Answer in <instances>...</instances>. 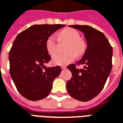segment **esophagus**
I'll use <instances>...</instances> for the list:
<instances>
[{"mask_svg":"<svg viewBox=\"0 0 123 123\" xmlns=\"http://www.w3.org/2000/svg\"><path fill=\"white\" fill-rule=\"evenodd\" d=\"M61 68H62V70H65V69H66V67H65V66H62V67H61Z\"/></svg>","mask_w":123,"mask_h":123,"instance_id":"34e87169","label":"esophagus"}]
</instances>
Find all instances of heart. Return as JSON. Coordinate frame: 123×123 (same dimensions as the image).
Masks as SVG:
<instances>
[{"mask_svg": "<svg viewBox=\"0 0 123 123\" xmlns=\"http://www.w3.org/2000/svg\"><path fill=\"white\" fill-rule=\"evenodd\" d=\"M59 40L67 41L68 44L66 48V53L57 54L52 57V63L57 66H66L73 62L75 56H80L85 51V43L80 39L77 30L73 28H66L59 34ZM46 48L49 55L57 52V43L54 36H49L46 41Z\"/></svg>", "mask_w": 123, "mask_h": 123, "instance_id": "obj_1", "label": "heart"}]
</instances>
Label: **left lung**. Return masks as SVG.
I'll return each mask as SVG.
<instances>
[{
  "mask_svg": "<svg viewBox=\"0 0 123 123\" xmlns=\"http://www.w3.org/2000/svg\"><path fill=\"white\" fill-rule=\"evenodd\" d=\"M84 34L87 48L77 65L70 64L68 69L72 77L67 81L68 93L74 99L88 101L98 95L104 87L112 69L113 48L103 33L87 25H70Z\"/></svg>",
  "mask_w": 123,
  "mask_h": 123,
  "instance_id": "obj_1",
  "label": "left lung"
}]
</instances>
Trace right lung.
I'll use <instances>...</instances> for the list:
<instances>
[{"instance_id":"1","label":"right lung","mask_w":123,"mask_h":123,"mask_svg":"<svg viewBox=\"0 0 123 123\" xmlns=\"http://www.w3.org/2000/svg\"><path fill=\"white\" fill-rule=\"evenodd\" d=\"M63 24H35L18 34L9 52L10 74L18 92L30 101L48 96L60 66L47 68L51 60L46 48L47 38Z\"/></svg>"}]
</instances>
